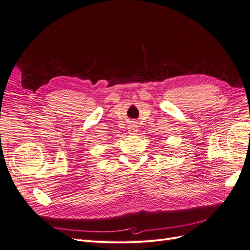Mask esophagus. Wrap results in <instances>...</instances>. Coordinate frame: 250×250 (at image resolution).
<instances>
[{"instance_id": "esophagus-1", "label": "esophagus", "mask_w": 250, "mask_h": 250, "mask_svg": "<svg viewBox=\"0 0 250 250\" xmlns=\"http://www.w3.org/2000/svg\"><path fill=\"white\" fill-rule=\"evenodd\" d=\"M136 126L134 125H128V131H129V133H131V134H134L135 133V131H136Z\"/></svg>"}]
</instances>
